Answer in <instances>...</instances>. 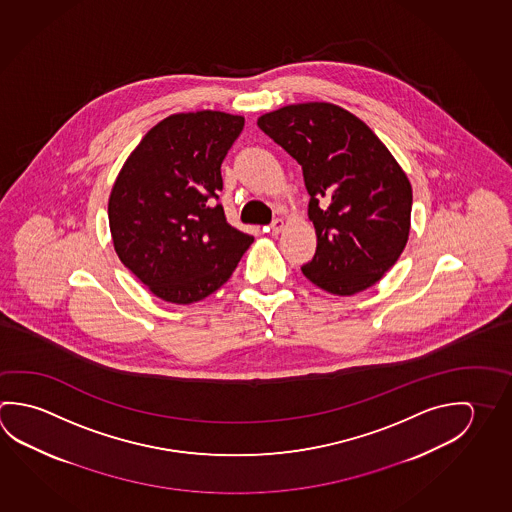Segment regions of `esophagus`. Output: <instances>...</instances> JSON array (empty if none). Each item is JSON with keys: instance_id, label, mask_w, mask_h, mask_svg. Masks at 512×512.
Segmentation results:
<instances>
[{"instance_id": "34e87169", "label": "esophagus", "mask_w": 512, "mask_h": 512, "mask_svg": "<svg viewBox=\"0 0 512 512\" xmlns=\"http://www.w3.org/2000/svg\"><path fill=\"white\" fill-rule=\"evenodd\" d=\"M284 226H286L284 219H275V221L268 226V232H271L273 235H278L284 230Z\"/></svg>"}]
</instances>
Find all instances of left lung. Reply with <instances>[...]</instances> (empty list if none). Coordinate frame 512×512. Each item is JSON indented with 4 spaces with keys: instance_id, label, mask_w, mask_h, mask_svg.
I'll use <instances>...</instances> for the list:
<instances>
[{
    "instance_id": "left-lung-1",
    "label": "left lung",
    "mask_w": 512,
    "mask_h": 512,
    "mask_svg": "<svg viewBox=\"0 0 512 512\" xmlns=\"http://www.w3.org/2000/svg\"><path fill=\"white\" fill-rule=\"evenodd\" d=\"M257 126L304 171L316 253L302 273L331 295L374 286L410 237L403 167L363 120L331 102L289 104L260 115Z\"/></svg>"
}]
</instances>
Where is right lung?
<instances>
[{
	"instance_id": "1",
	"label": "right lung",
	"mask_w": 512,
	"mask_h": 512,
	"mask_svg": "<svg viewBox=\"0 0 512 512\" xmlns=\"http://www.w3.org/2000/svg\"><path fill=\"white\" fill-rule=\"evenodd\" d=\"M244 127L225 111L163 118L136 145L109 194L118 259L154 296L196 304L232 277L253 243L217 205L221 163Z\"/></svg>"
}]
</instances>
